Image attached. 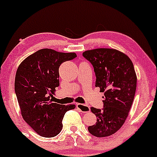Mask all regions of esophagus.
Here are the masks:
<instances>
[{
    "mask_svg": "<svg viewBox=\"0 0 157 157\" xmlns=\"http://www.w3.org/2000/svg\"><path fill=\"white\" fill-rule=\"evenodd\" d=\"M76 107L80 109L81 112L82 113H89L90 110L89 106L85 104H82V103H77Z\"/></svg>",
    "mask_w": 157,
    "mask_h": 157,
    "instance_id": "1",
    "label": "esophagus"
}]
</instances>
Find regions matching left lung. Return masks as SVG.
<instances>
[{
    "label": "left lung",
    "mask_w": 157,
    "mask_h": 157,
    "mask_svg": "<svg viewBox=\"0 0 157 157\" xmlns=\"http://www.w3.org/2000/svg\"><path fill=\"white\" fill-rule=\"evenodd\" d=\"M82 55L93 66L95 86L104 92L102 109L90 108L97 122L88 132L98 138L109 136L122 126L133 103L137 85L134 65L127 55L115 49L98 48Z\"/></svg>",
    "instance_id": "1"
}]
</instances>
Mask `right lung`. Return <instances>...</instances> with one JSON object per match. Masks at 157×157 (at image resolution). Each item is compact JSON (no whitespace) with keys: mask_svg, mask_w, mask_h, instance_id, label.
Here are the masks:
<instances>
[{"mask_svg":"<svg viewBox=\"0 0 157 157\" xmlns=\"http://www.w3.org/2000/svg\"><path fill=\"white\" fill-rule=\"evenodd\" d=\"M75 53L41 49L25 58L16 73L15 93L24 120L44 138L61 132L66 112L75 105L53 103L55 88L59 85V68L65 61L75 58Z\"/></svg>","mask_w":157,"mask_h":157,"instance_id":"add662e5","label":"right lung"}]
</instances>
